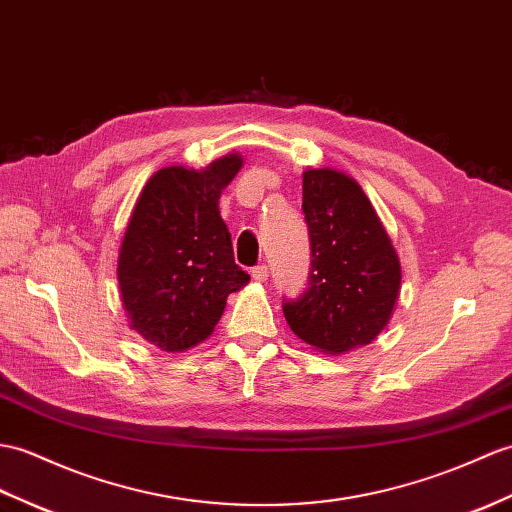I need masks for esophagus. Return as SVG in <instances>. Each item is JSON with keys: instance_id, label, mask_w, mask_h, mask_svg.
Wrapping results in <instances>:
<instances>
[{"instance_id": "esophagus-1", "label": "esophagus", "mask_w": 512, "mask_h": 512, "mask_svg": "<svg viewBox=\"0 0 512 512\" xmlns=\"http://www.w3.org/2000/svg\"><path fill=\"white\" fill-rule=\"evenodd\" d=\"M251 277H253V281H257V283H264V281L268 279V268H266V266H257V268H253Z\"/></svg>"}]
</instances>
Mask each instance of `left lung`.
I'll return each instance as SVG.
<instances>
[{
    "instance_id": "left-lung-1",
    "label": "left lung",
    "mask_w": 512,
    "mask_h": 512,
    "mask_svg": "<svg viewBox=\"0 0 512 512\" xmlns=\"http://www.w3.org/2000/svg\"><path fill=\"white\" fill-rule=\"evenodd\" d=\"M303 211L314 257L310 288L283 305L285 320L327 355L371 344L401 292V261L384 222L360 183L334 168L303 172Z\"/></svg>"
}]
</instances>
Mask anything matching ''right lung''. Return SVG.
Segmentation results:
<instances>
[{
    "mask_svg": "<svg viewBox=\"0 0 512 512\" xmlns=\"http://www.w3.org/2000/svg\"><path fill=\"white\" fill-rule=\"evenodd\" d=\"M244 157L229 152L207 168L154 172L130 213L117 253L128 327L154 347L181 353L207 340L231 292L248 283L235 264L220 196Z\"/></svg>",
    "mask_w": 512,
    "mask_h": 512,
    "instance_id": "obj_1",
    "label": "right lung"
}]
</instances>
